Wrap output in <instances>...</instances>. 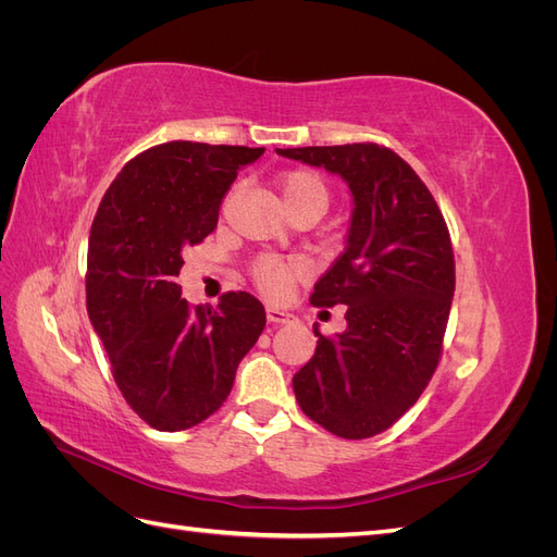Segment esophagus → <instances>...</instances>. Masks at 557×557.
<instances>
[{
	"instance_id": "esophagus-1",
	"label": "esophagus",
	"mask_w": 557,
	"mask_h": 557,
	"mask_svg": "<svg viewBox=\"0 0 557 557\" xmlns=\"http://www.w3.org/2000/svg\"><path fill=\"white\" fill-rule=\"evenodd\" d=\"M267 320L272 325H285V323H295V315L285 313L281 309H274V307H267Z\"/></svg>"
}]
</instances>
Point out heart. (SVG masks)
<instances>
[{
	"instance_id": "heart-1",
	"label": "heart",
	"mask_w": 557,
	"mask_h": 557,
	"mask_svg": "<svg viewBox=\"0 0 557 557\" xmlns=\"http://www.w3.org/2000/svg\"><path fill=\"white\" fill-rule=\"evenodd\" d=\"M276 188L285 211L293 218L301 213H315L318 218L327 211L330 190L325 181L309 170H293L285 172ZM309 264L301 258H281V256H264L250 264V276L256 281L260 293L269 299H283L290 293L293 285L301 278H307Z\"/></svg>"
}]
</instances>
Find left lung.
I'll use <instances>...</instances> for the list:
<instances>
[{
	"mask_svg": "<svg viewBox=\"0 0 557 557\" xmlns=\"http://www.w3.org/2000/svg\"><path fill=\"white\" fill-rule=\"evenodd\" d=\"M325 166L352 193L346 248L313 285V307H346V330H318L315 356L293 379L313 423L342 440L393 428L423 395L444 352L455 293L453 244L428 185L379 144L276 148Z\"/></svg>",
	"mask_w": 557,
	"mask_h": 557,
	"instance_id": "left-lung-1",
	"label": "left lung"
}]
</instances>
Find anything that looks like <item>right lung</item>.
<instances>
[{
  "label": "right lung",
  "instance_id": "obj_1",
  "mask_svg": "<svg viewBox=\"0 0 557 557\" xmlns=\"http://www.w3.org/2000/svg\"><path fill=\"white\" fill-rule=\"evenodd\" d=\"M264 148L166 141L132 158L90 230L86 305L125 401L150 428L188 430L223 407L267 315L248 293L193 307L176 276L218 225L232 181Z\"/></svg>",
  "mask_w": 557,
  "mask_h": 557
}]
</instances>
